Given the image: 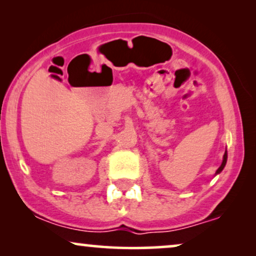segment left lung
Returning <instances> with one entry per match:
<instances>
[{
	"instance_id": "8db88e82",
	"label": "left lung",
	"mask_w": 256,
	"mask_h": 256,
	"mask_svg": "<svg viewBox=\"0 0 256 256\" xmlns=\"http://www.w3.org/2000/svg\"><path fill=\"white\" fill-rule=\"evenodd\" d=\"M226 162H227V150L225 152V154H224V157H222V166H220L219 168H218V170L216 171V174L214 176H216V174H219L220 172H222V171L224 170V168H225V166H226Z\"/></svg>"
}]
</instances>
